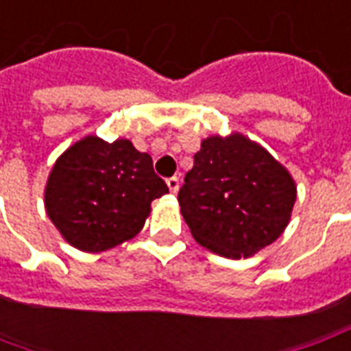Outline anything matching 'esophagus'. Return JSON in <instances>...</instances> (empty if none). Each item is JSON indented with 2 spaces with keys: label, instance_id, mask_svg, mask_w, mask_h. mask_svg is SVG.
<instances>
[{
  "label": "esophagus",
  "instance_id": "34e87169",
  "mask_svg": "<svg viewBox=\"0 0 351 351\" xmlns=\"http://www.w3.org/2000/svg\"><path fill=\"white\" fill-rule=\"evenodd\" d=\"M178 184H180V182H178V178H176V176H171V178H167V186H169L171 193H176V191H178Z\"/></svg>",
  "mask_w": 351,
  "mask_h": 351
}]
</instances>
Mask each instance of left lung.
I'll list each match as a JSON object with an SVG mask.
<instances>
[{
  "label": "left lung",
  "mask_w": 351,
  "mask_h": 351,
  "mask_svg": "<svg viewBox=\"0 0 351 351\" xmlns=\"http://www.w3.org/2000/svg\"><path fill=\"white\" fill-rule=\"evenodd\" d=\"M294 200L289 171L235 132L202 141L178 191L195 241L232 259L254 256L274 243L289 224Z\"/></svg>",
  "instance_id": "1"
}]
</instances>
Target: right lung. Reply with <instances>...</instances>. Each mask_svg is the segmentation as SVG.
<instances>
[{
  "label": "right lung",
  "instance_id": "right-lung-1",
  "mask_svg": "<svg viewBox=\"0 0 351 351\" xmlns=\"http://www.w3.org/2000/svg\"><path fill=\"white\" fill-rule=\"evenodd\" d=\"M169 193L152 158L128 140L86 136L58 158L45 186V211L69 245L103 252L132 239L151 202Z\"/></svg>",
  "mask_w": 351,
  "mask_h": 351
}]
</instances>
